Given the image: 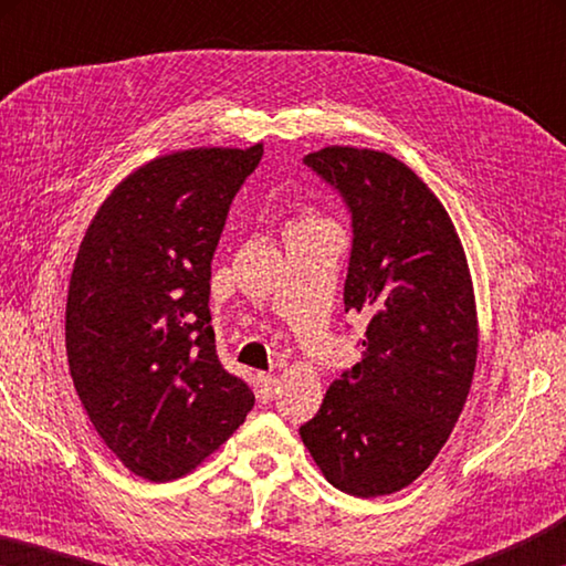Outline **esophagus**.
<instances>
[{"mask_svg": "<svg viewBox=\"0 0 566 566\" xmlns=\"http://www.w3.org/2000/svg\"><path fill=\"white\" fill-rule=\"evenodd\" d=\"M276 395V377L270 375V371H262L260 377H256V397L260 401H272Z\"/></svg>", "mask_w": 566, "mask_h": 566, "instance_id": "esophagus-1", "label": "esophagus"}]
</instances>
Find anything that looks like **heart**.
Returning a JSON list of instances; mask_svg holds the SVG:
<instances>
[{
    "label": "heart",
    "instance_id": "obj_1",
    "mask_svg": "<svg viewBox=\"0 0 566 566\" xmlns=\"http://www.w3.org/2000/svg\"><path fill=\"white\" fill-rule=\"evenodd\" d=\"M312 224H324V219H319L317 214H312V212H304V214L294 219L292 227H312Z\"/></svg>",
    "mask_w": 566,
    "mask_h": 566
}]
</instances>
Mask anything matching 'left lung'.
<instances>
[{"label":"left lung","mask_w":566,"mask_h":566,"mask_svg":"<svg viewBox=\"0 0 566 566\" xmlns=\"http://www.w3.org/2000/svg\"><path fill=\"white\" fill-rule=\"evenodd\" d=\"M304 165L352 212L344 306L367 332L361 361L300 434L337 490L395 494L434 462L464 409L479 347L472 274L452 217L405 161L332 145Z\"/></svg>","instance_id":"obj_1"}]
</instances>
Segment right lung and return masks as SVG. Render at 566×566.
I'll list each match as a JSON object with an SVG mask.
<instances>
[{
    "instance_id": "right-lung-1",
    "label": "right lung",
    "mask_w": 566,
    "mask_h": 566,
    "mask_svg": "<svg viewBox=\"0 0 566 566\" xmlns=\"http://www.w3.org/2000/svg\"><path fill=\"white\" fill-rule=\"evenodd\" d=\"M262 155L260 142L147 161L76 252L64 314L74 389L102 442L149 482L197 469L254 407L217 357L209 280L229 205Z\"/></svg>"
}]
</instances>
